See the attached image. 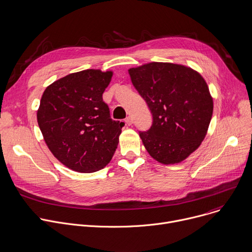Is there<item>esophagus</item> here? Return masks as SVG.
Listing matches in <instances>:
<instances>
[{
  "label": "esophagus",
  "instance_id": "1",
  "mask_svg": "<svg viewBox=\"0 0 252 252\" xmlns=\"http://www.w3.org/2000/svg\"><path fill=\"white\" fill-rule=\"evenodd\" d=\"M125 122H126V124L127 125H132V123H133V119H132V117H130V116H128L126 119H125Z\"/></svg>",
  "mask_w": 252,
  "mask_h": 252
}]
</instances>
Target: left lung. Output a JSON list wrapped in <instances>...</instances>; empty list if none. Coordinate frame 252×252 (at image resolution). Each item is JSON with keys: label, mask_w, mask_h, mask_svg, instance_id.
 Masks as SVG:
<instances>
[{"label": "left lung", "mask_w": 252, "mask_h": 252, "mask_svg": "<svg viewBox=\"0 0 252 252\" xmlns=\"http://www.w3.org/2000/svg\"><path fill=\"white\" fill-rule=\"evenodd\" d=\"M153 124L140 138L150 156L170 165L186 160L204 141L214 110L209 86L197 71L171 63H149L129 70Z\"/></svg>", "instance_id": "8db88e82"}]
</instances>
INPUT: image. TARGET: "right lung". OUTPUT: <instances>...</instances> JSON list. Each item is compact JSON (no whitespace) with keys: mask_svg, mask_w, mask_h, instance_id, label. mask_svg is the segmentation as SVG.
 <instances>
[{"mask_svg":"<svg viewBox=\"0 0 252 252\" xmlns=\"http://www.w3.org/2000/svg\"><path fill=\"white\" fill-rule=\"evenodd\" d=\"M113 72L85 69L48 85L36 112L50 152L64 166L79 172L103 169L112 159L123 122L110 118L102 94Z\"/></svg>","mask_w":252,"mask_h":252,"instance_id":"obj_1","label":"right lung"}]
</instances>
